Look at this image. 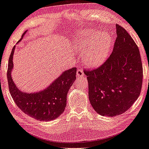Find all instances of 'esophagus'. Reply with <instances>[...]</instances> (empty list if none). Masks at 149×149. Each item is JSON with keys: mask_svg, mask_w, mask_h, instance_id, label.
<instances>
[{"mask_svg": "<svg viewBox=\"0 0 149 149\" xmlns=\"http://www.w3.org/2000/svg\"><path fill=\"white\" fill-rule=\"evenodd\" d=\"M84 75V71L81 69H78L77 71V77H81Z\"/></svg>", "mask_w": 149, "mask_h": 149, "instance_id": "34e87169", "label": "esophagus"}]
</instances>
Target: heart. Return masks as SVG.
I'll return each mask as SVG.
<instances>
[{
    "label": "heart",
    "instance_id": "1",
    "mask_svg": "<svg viewBox=\"0 0 149 149\" xmlns=\"http://www.w3.org/2000/svg\"><path fill=\"white\" fill-rule=\"evenodd\" d=\"M72 44L76 51L84 53V62L87 65L96 68L101 65L107 58L113 40L107 32L95 29L81 30Z\"/></svg>",
    "mask_w": 149,
    "mask_h": 149
}]
</instances>
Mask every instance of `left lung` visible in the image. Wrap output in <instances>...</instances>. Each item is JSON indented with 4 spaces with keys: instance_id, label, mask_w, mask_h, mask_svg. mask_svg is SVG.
Returning a JSON list of instances; mask_svg holds the SVG:
<instances>
[{
    "instance_id": "obj_1",
    "label": "left lung",
    "mask_w": 149,
    "mask_h": 149,
    "mask_svg": "<svg viewBox=\"0 0 149 149\" xmlns=\"http://www.w3.org/2000/svg\"><path fill=\"white\" fill-rule=\"evenodd\" d=\"M117 37L113 53L104 63L84 70L89 98L97 113L113 117L123 114L140 95L143 67L137 45L126 30L116 25Z\"/></svg>"
}]
</instances>
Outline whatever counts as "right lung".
<instances>
[{"instance_id":"obj_1","label":"right lung","mask_w":149,"mask_h":149,"mask_svg":"<svg viewBox=\"0 0 149 149\" xmlns=\"http://www.w3.org/2000/svg\"><path fill=\"white\" fill-rule=\"evenodd\" d=\"M24 32L19 41L22 40ZM15 46L11 51L8 62L7 77L10 92L14 102L21 111L39 121H51L62 114L66 107L67 95L76 80L77 68L69 69L60 74L49 86L36 93H26L20 90L11 77L13 69V58Z\"/></svg>"}]
</instances>
